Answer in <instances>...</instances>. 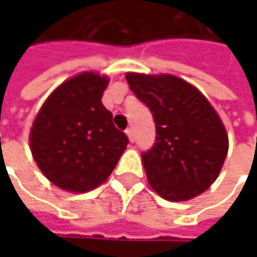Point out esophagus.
Listing matches in <instances>:
<instances>
[{"label": "esophagus", "mask_w": 257, "mask_h": 257, "mask_svg": "<svg viewBox=\"0 0 257 257\" xmlns=\"http://www.w3.org/2000/svg\"><path fill=\"white\" fill-rule=\"evenodd\" d=\"M125 132H126V135H128L129 140H131V142H134V140H135L134 129H132V128H128V129H126V131H125Z\"/></svg>", "instance_id": "34e87169"}]
</instances>
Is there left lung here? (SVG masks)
Listing matches in <instances>:
<instances>
[{
	"label": "left lung",
	"instance_id": "obj_1",
	"mask_svg": "<svg viewBox=\"0 0 257 257\" xmlns=\"http://www.w3.org/2000/svg\"><path fill=\"white\" fill-rule=\"evenodd\" d=\"M126 81L156 123V142L142 153L153 190L168 201L204 193L228 150L226 129L213 107L193 85L173 75L129 73Z\"/></svg>",
	"mask_w": 257,
	"mask_h": 257
}]
</instances>
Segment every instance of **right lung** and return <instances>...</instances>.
<instances>
[{
  "label": "right lung",
  "mask_w": 257,
  "mask_h": 257,
  "mask_svg": "<svg viewBox=\"0 0 257 257\" xmlns=\"http://www.w3.org/2000/svg\"><path fill=\"white\" fill-rule=\"evenodd\" d=\"M108 79L82 73L52 92L30 134L33 157L53 184L73 193L90 191L106 180L129 139L101 103Z\"/></svg>",
  "instance_id": "right-lung-1"
}]
</instances>
